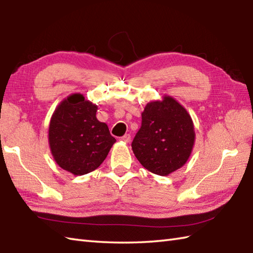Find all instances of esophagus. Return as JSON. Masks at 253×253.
<instances>
[{
    "label": "esophagus",
    "mask_w": 253,
    "mask_h": 253,
    "mask_svg": "<svg viewBox=\"0 0 253 253\" xmlns=\"http://www.w3.org/2000/svg\"><path fill=\"white\" fill-rule=\"evenodd\" d=\"M121 141L125 142V143H128L131 141V135H130V134H125V135L121 137Z\"/></svg>",
    "instance_id": "esophagus-1"
}]
</instances>
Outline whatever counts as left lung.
Segmentation results:
<instances>
[{
  "instance_id": "1",
  "label": "left lung",
  "mask_w": 253,
  "mask_h": 253,
  "mask_svg": "<svg viewBox=\"0 0 253 253\" xmlns=\"http://www.w3.org/2000/svg\"><path fill=\"white\" fill-rule=\"evenodd\" d=\"M195 132L191 116L171 96L151 101L142 112V126L132 149L144 168L168 176L181 168L191 155Z\"/></svg>"
}]
</instances>
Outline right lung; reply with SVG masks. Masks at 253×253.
<instances>
[{
    "label": "right lung",
    "instance_id": "add662e5",
    "mask_svg": "<svg viewBox=\"0 0 253 253\" xmlns=\"http://www.w3.org/2000/svg\"><path fill=\"white\" fill-rule=\"evenodd\" d=\"M98 107L82 94H72L55 108L49 125V146L59 166L74 176L94 171L116 138L96 118Z\"/></svg>",
    "mask_w": 253,
    "mask_h": 253
}]
</instances>
